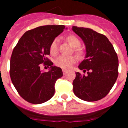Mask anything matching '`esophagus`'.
Returning <instances> with one entry per match:
<instances>
[{"label": "esophagus", "mask_w": 128, "mask_h": 128, "mask_svg": "<svg viewBox=\"0 0 128 128\" xmlns=\"http://www.w3.org/2000/svg\"><path fill=\"white\" fill-rule=\"evenodd\" d=\"M63 74L65 75L67 74V70H63Z\"/></svg>", "instance_id": "obj_1"}]
</instances>
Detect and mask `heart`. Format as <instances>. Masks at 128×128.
I'll return each mask as SVG.
<instances>
[{
    "label": "heart",
    "mask_w": 128,
    "mask_h": 128,
    "mask_svg": "<svg viewBox=\"0 0 128 128\" xmlns=\"http://www.w3.org/2000/svg\"><path fill=\"white\" fill-rule=\"evenodd\" d=\"M66 41L74 48V52L77 57L81 58L84 56V51L80 47V41L78 37L74 34H69L65 38ZM50 54L55 56L58 53V40L55 39L51 42L49 47ZM76 62V57L75 56H59L54 60V65L58 68L64 70H68Z\"/></svg>",
    "instance_id": "1"
}]
</instances>
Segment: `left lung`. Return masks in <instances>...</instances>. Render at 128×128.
Returning a JSON list of instances; mask_svg holds the SVG:
<instances>
[{"instance_id":"1","label":"left lung","mask_w":128,"mask_h":128,"mask_svg":"<svg viewBox=\"0 0 128 128\" xmlns=\"http://www.w3.org/2000/svg\"><path fill=\"white\" fill-rule=\"evenodd\" d=\"M72 30L85 44V59L78 68L87 74L76 73L74 93L84 101H98L107 96L116 82L119 74L117 54L105 35L83 27L73 26Z\"/></svg>"}]
</instances>
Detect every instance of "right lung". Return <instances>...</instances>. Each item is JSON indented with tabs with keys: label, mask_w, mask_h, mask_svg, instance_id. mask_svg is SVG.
<instances>
[{
	"label": "right lung",
	"mask_w": 128,
	"mask_h": 128,
	"mask_svg": "<svg viewBox=\"0 0 128 128\" xmlns=\"http://www.w3.org/2000/svg\"><path fill=\"white\" fill-rule=\"evenodd\" d=\"M64 25H46L29 30L23 34L12 52L10 77L22 98L34 104L49 100L54 94L57 79L63 76L60 68L48 59L49 47L55 37L65 29ZM50 66L47 72L40 70V64Z\"/></svg>",
	"instance_id": "add662e5"
}]
</instances>
